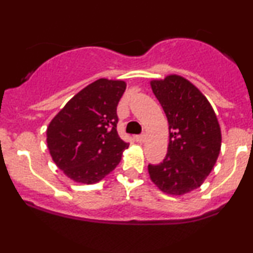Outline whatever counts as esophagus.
<instances>
[{"label": "esophagus", "mask_w": 253, "mask_h": 253, "mask_svg": "<svg viewBox=\"0 0 253 253\" xmlns=\"http://www.w3.org/2000/svg\"><path fill=\"white\" fill-rule=\"evenodd\" d=\"M134 139L138 143H144L145 141V134H139V135H135Z\"/></svg>", "instance_id": "esophagus-1"}]
</instances>
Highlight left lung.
I'll list each match as a JSON object with an SVG mask.
<instances>
[{"instance_id": "8db88e82", "label": "left lung", "mask_w": 253, "mask_h": 253, "mask_svg": "<svg viewBox=\"0 0 253 253\" xmlns=\"http://www.w3.org/2000/svg\"><path fill=\"white\" fill-rule=\"evenodd\" d=\"M153 94L168 118L169 146L163 162L147 169L157 187L170 195H183L205 182L216 163L221 130L205 95L177 75L151 81Z\"/></svg>"}]
</instances>
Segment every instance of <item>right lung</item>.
Here are the masks:
<instances>
[{
	"label": "right lung",
	"mask_w": 253,
	"mask_h": 253,
	"mask_svg": "<svg viewBox=\"0 0 253 253\" xmlns=\"http://www.w3.org/2000/svg\"><path fill=\"white\" fill-rule=\"evenodd\" d=\"M126 90L124 81L100 78L64 106L46 130L53 162L75 182L92 184L120 163L128 147L118 134L117 107Z\"/></svg>",
	"instance_id": "obj_1"
}]
</instances>
